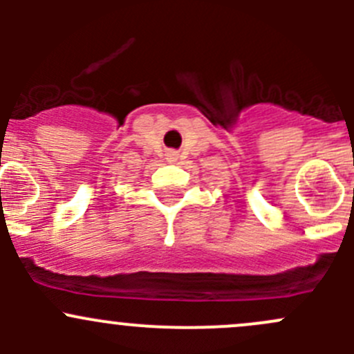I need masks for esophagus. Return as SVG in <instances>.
Returning <instances> with one entry per match:
<instances>
[{
	"mask_svg": "<svg viewBox=\"0 0 354 354\" xmlns=\"http://www.w3.org/2000/svg\"><path fill=\"white\" fill-rule=\"evenodd\" d=\"M176 159H178V152L176 151L167 152V160H169V162H174Z\"/></svg>",
	"mask_w": 354,
	"mask_h": 354,
	"instance_id": "34e87169",
	"label": "esophagus"
}]
</instances>
